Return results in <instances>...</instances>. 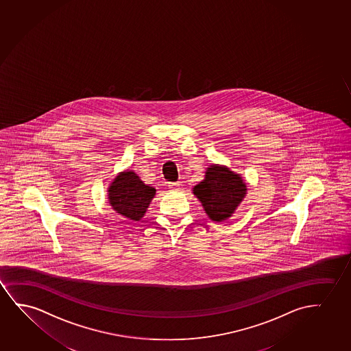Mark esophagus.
Masks as SVG:
<instances>
[{
    "label": "esophagus",
    "instance_id": "1",
    "mask_svg": "<svg viewBox=\"0 0 351 351\" xmlns=\"http://www.w3.org/2000/svg\"><path fill=\"white\" fill-rule=\"evenodd\" d=\"M168 186H169V188H171V190H174V191H178L179 186H180V184L169 183V184H168Z\"/></svg>",
    "mask_w": 351,
    "mask_h": 351
}]
</instances>
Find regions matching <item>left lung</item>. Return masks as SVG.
<instances>
[{"label": "left lung", "instance_id": "8db88e82", "mask_svg": "<svg viewBox=\"0 0 351 351\" xmlns=\"http://www.w3.org/2000/svg\"><path fill=\"white\" fill-rule=\"evenodd\" d=\"M193 195L202 203L204 210L213 221H223L241 204L247 195V184L238 173L226 166L212 165L207 168L201 183L193 189Z\"/></svg>", "mask_w": 351, "mask_h": 351}]
</instances>
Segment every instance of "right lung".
<instances>
[{
    "instance_id": "1",
    "label": "right lung",
    "mask_w": 351,
    "mask_h": 351,
    "mask_svg": "<svg viewBox=\"0 0 351 351\" xmlns=\"http://www.w3.org/2000/svg\"><path fill=\"white\" fill-rule=\"evenodd\" d=\"M155 193V188L145 185L134 171H123L109 185V204L120 215L139 221L147 212Z\"/></svg>"
}]
</instances>
